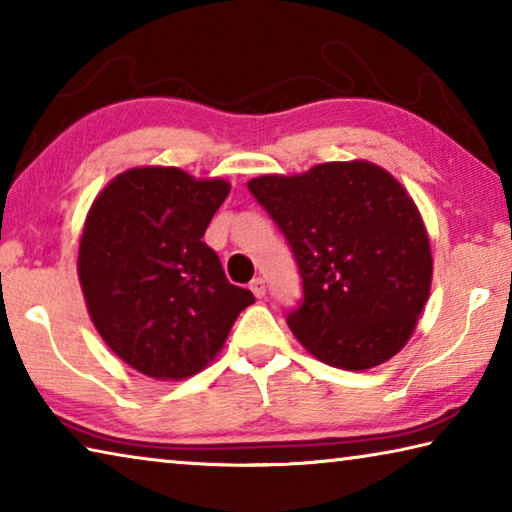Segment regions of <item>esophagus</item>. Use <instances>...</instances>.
Returning <instances> with one entry per match:
<instances>
[{
  "mask_svg": "<svg viewBox=\"0 0 512 512\" xmlns=\"http://www.w3.org/2000/svg\"><path fill=\"white\" fill-rule=\"evenodd\" d=\"M250 291L255 293V298H264L266 296V282L262 277H255L253 282H250Z\"/></svg>",
  "mask_w": 512,
  "mask_h": 512,
  "instance_id": "obj_1",
  "label": "esophagus"
}]
</instances>
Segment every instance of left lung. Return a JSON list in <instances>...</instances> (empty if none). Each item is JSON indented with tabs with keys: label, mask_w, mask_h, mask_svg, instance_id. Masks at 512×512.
Listing matches in <instances>:
<instances>
[{
	"label": "left lung",
	"mask_w": 512,
	"mask_h": 512,
	"mask_svg": "<svg viewBox=\"0 0 512 512\" xmlns=\"http://www.w3.org/2000/svg\"><path fill=\"white\" fill-rule=\"evenodd\" d=\"M296 255L300 307L287 323L327 366L368 370L409 343L429 300L433 259L422 214L368 160L248 180Z\"/></svg>",
	"instance_id": "1"
}]
</instances>
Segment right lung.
Here are the masks:
<instances>
[{
  "label": "right lung",
  "mask_w": 512,
  "mask_h": 512,
  "mask_svg": "<svg viewBox=\"0 0 512 512\" xmlns=\"http://www.w3.org/2000/svg\"><path fill=\"white\" fill-rule=\"evenodd\" d=\"M228 194L223 178L135 167L112 178L85 216L76 268L88 314L108 348L146 377L201 372L255 302L203 241Z\"/></svg>",
  "instance_id": "right-lung-1"
}]
</instances>
